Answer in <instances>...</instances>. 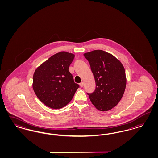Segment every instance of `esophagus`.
Instances as JSON below:
<instances>
[{
  "label": "esophagus",
  "instance_id": "1",
  "mask_svg": "<svg viewBox=\"0 0 158 158\" xmlns=\"http://www.w3.org/2000/svg\"><path fill=\"white\" fill-rule=\"evenodd\" d=\"M79 85L81 86V87H83V86H84V83L83 82H81V83H79Z\"/></svg>",
  "mask_w": 158,
  "mask_h": 158
}]
</instances>
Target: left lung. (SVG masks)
Returning <instances> with one entry per match:
<instances>
[{"label":"left lung","mask_w":158,"mask_h":158,"mask_svg":"<svg viewBox=\"0 0 158 158\" xmlns=\"http://www.w3.org/2000/svg\"><path fill=\"white\" fill-rule=\"evenodd\" d=\"M96 82V89L87 93L96 109L106 111L114 107L122 98L126 87L125 69L114 56L103 50L84 54Z\"/></svg>","instance_id":"left-lung-1"}]
</instances>
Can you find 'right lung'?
<instances>
[{
	"instance_id": "1",
	"label": "right lung",
	"mask_w": 158,
	"mask_h": 158,
	"mask_svg": "<svg viewBox=\"0 0 158 158\" xmlns=\"http://www.w3.org/2000/svg\"><path fill=\"white\" fill-rule=\"evenodd\" d=\"M74 57L72 53L61 51L51 56L34 73L33 90L39 100L51 109L65 107L79 87L69 71Z\"/></svg>"
}]
</instances>
